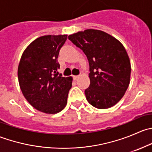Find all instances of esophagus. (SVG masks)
Segmentation results:
<instances>
[{
  "label": "esophagus",
  "instance_id": "1",
  "mask_svg": "<svg viewBox=\"0 0 152 152\" xmlns=\"http://www.w3.org/2000/svg\"><path fill=\"white\" fill-rule=\"evenodd\" d=\"M73 79H74V80H77V79H79V76H73Z\"/></svg>",
  "mask_w": 152,
  "mask_h": 152
}]
</instances>
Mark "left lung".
Wrapping results in <instances>:
<instances>
[{"label": "left lung", "mask_w": 152, "mask_h": 152, "mask_svg": "<svg viewBox=\"0 0 152 152\" xmlns=\"http://www.w3.org/2000/svg\"><path fill=\"white\" fill-rule=\"evenodd\" d=\"M67 38L88 59L90 84L85 91L87 102L98 109L116 104L130 82L131 65L124 45L111 35L95 29L77 32Z\"/></svg>", "instance_id": "1"}]
</instances>
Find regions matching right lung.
<instances>
[{
	"instance_id": "1",
	"label": "right lung",
	"mask_w": 152,
	"mask_h": 152,
	"mask_svg": "<svg viewBox=\"0 0 152 152\" xmlns=\"http://www.w3.org/2000/svg\"><path fill=\"white\" fill-rule=\"evenodd\" d=\"M67 35H45L26 48L18 66L21 91L28 102L39 111L56 114L67 104L71 77L58 72L57 58Z\"/></svg>"
}]
</instances>
